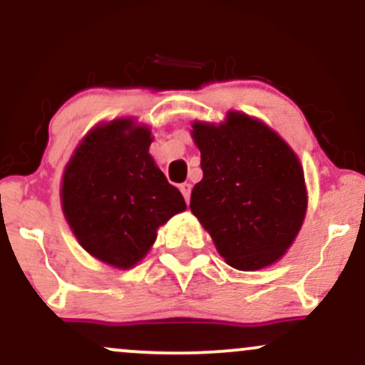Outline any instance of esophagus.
Segmentation results:
<instances>
[{
	"label": "esophagus",
	"instance_id": "obj_1",
	"mask_svg": "<svg viewBox=\"0 0 365 365\" xmlns=\"http://www.w3.org/2000/svg\"><path fill=\"white\" fill-rule=\"evenodd\" d=\"M190 190H192V185L190 183H182V185H180V192H182L183 194V197H185V200L188 202V200H190Z\"/></svg>",
	"mask_w": 365,
	"mask_h": 365
}]
</instances>
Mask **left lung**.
<instances>
[{"label":"left lung","mask_w":365,"mask_h":365,"mask_svg":"<svg viewBox=\"0 0 365 365\" xmlns=\"http://www.w3.org/2000/svg\"><path fill=\"white\" fill-rule=\"evenodd\" d=\"M204 177L190 211L230 266L261 269L278 261L302 226L307 192L293 150L261 121L232 111L226 123H194Z\"/></svg>","instance_id":"obj_1"}]
</instances>
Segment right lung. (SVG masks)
<instances>
[{"label":"right lung","instance_id":"1","mask_svg":"<svg viewBox=\"0 0 365 365\" xmlns=\"http://www.w3.org/2000/svg\"><path fill=\"white\" fill-rule=\"evenodd\" d=\"M150 140L148 128L111 121L83 139L63 177V212L78 244L121 269L135 266L159 226L187 207L154 165Z\"/></svg>","mask_w":365,"mask_h":365}]
</instances>
